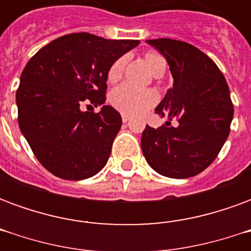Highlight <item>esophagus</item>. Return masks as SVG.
Returning <instances> with one entry per match:
<instances>
[{
  "label": "esophagus",
  "instance_id": "obj_1",
  "mask_svg": "<svg viewBox=\"0 0 251 251\" xmlns=\"http://www.w3.org/2000/svg\"><path fill=\"white\" fill-rule=\"evenodd\" d=\"M122 121H124V122H127V121H129V115H126V114H122Z\"/></svg>",
  "mask_w": 251,
  "mask_h": 251
}]
</instances>
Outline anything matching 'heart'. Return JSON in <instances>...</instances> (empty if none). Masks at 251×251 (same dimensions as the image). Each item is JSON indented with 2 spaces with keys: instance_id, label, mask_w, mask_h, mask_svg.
<instances>
[{
  "instance_id": "1",
  "label": "heart",
  "mask_w": 251,
  "mask_h": 251,
  "mask_svg": "<svg viewBox=\"0 0 251 251\" xmlns=\"http://www.w3.org/2000/svg\"><path fill=\"white\" fill-rule=\"evenodd\" d=\"M145 62L151 71L157 75L160 72L165 71L167 60L165 57L158 52L151 51L145 55ZM125 66V57H118L107 71L109 82L114 83L120 80L124 72ZM157 94L149 88H137L131 84H122L120 87L114 88L110 94V103L111 106L126 115H137L145 113L147 110L153 107L157 102Z\"/></svg>"
}]
</instances>
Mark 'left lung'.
I'll return each instance as SVG.
<instances>
[{
    "mask_svg": "<svg viewBox=\"0 0 251 251\" xmlns=\"http://www.w3.org/2000/svg\"><path fill=\"white\" fill-rule=\"evenodd\" d=\"M147 43L167 59L174 87L154 110L168 121L157 129L147 125L142 153L157 174L192 177L215 160L228 137L234 115L230 90L218 66L196 47L172 39Z\"/></svg>",
    "mask_w": 251,
    "mask_h": 251,
    "instance_id": "8db88e82",
    "label": "left lung"
}]
</instances>
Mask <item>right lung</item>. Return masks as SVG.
Listing matches in <instances>:
<instances>
[{
	"mask_svg": "<svg viewBox=\"0 0 251 251\" xmlns=\"http://www.w3.org/2000/svg\"><path fill=\"white\" fill-rule=\"evenodd\" d=\"M138 40L70 33L43 47L26 63L16 93L19 125L40 164L64 180H83L103 168L122 125L106 102L107 71Z\"/></svg>",
	"mask_w": 251,
	"mask_h": 251,
	"instance_id": "right-lung-1",
	"label": "right lung"
}]
</instances>
